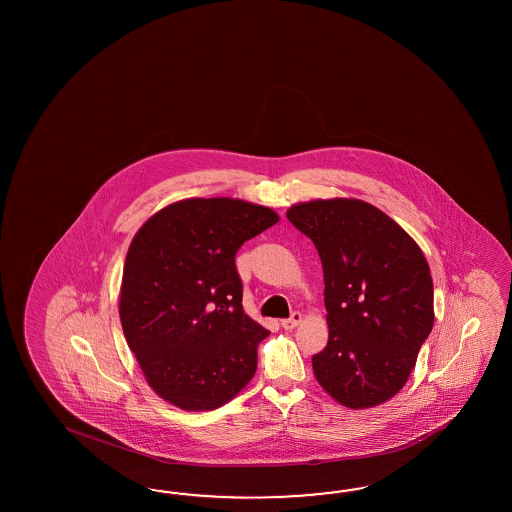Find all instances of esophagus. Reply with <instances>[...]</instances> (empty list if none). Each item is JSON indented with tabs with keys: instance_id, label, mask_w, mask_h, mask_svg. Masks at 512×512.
Returning <instances> with one entry per match:
<instances>
[{
	"instance_id": "esophagus-1",
	"label": "esophagus",
	"mask_w": 512,
	"mask_h": 512,
	"mask_svg": "<svg viewBox=\"0 0 512 512\" xmlns=\"http://www.w3.org/2000/svg\"><path fill=\"white\" fill-rule=\"evenodd\" d=\"M302 319H304V315H302L300 311H295L289 319H283V321H281V326H283L285 330H293V328H296V326L302 323Z\"/></svg>"
}]
</instances>
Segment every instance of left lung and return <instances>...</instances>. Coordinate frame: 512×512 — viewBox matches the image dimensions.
Returning a JSON list of instances; mask_svg holds the SVG:
<instances>
[{"label": "left lung", "mask_w": 512, "mask_h": 512, "mask_svg": "<svg viewBox=\"0 0 512 512\" xmlns=\"http://www.w3.org/2000/svg\"><path fill=\"white\" fill-rule=\"evenodd\" d=\"M319 251L328 343L311 357L319 385L349 409L396 396L434 326V281L419 244L358 199H317L287 210Z\"/></svg>", "instance_id": "8db88e82"}]
</instances>
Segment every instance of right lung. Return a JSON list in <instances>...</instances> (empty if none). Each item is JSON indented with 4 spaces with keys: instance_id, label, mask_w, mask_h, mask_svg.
<instances>
[{
    "instance_id": "obj_1",
    "label": "right lung",
    "mask_w": 512,
    "mask_h": 512,
    "mask_svg": "<svg viewBox=\"0 0 512 512\" xmlns=\"http://www.w3.org/2000/svg\"><path fill=\"white\" fill-rule=\"evenodd\" d=\"M268 206L216 197L155 212L125 257L120 321L146 383L184 411H212L248 385L270 334L242 308L234 257L276 225Z\"/></svg>"
}]
</instances>
